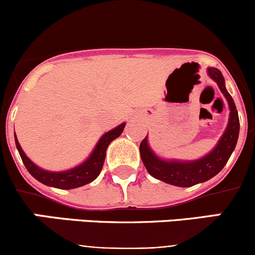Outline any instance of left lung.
Wrapping results in <instances>:
<instances>
[{
    "instance_id": "obj_1",
    "label": "left lung",
    "mask_w": 255,
    "mask_h": 255,
    "mask_svg": "<svg viewBox=\"0 0 255 255\" xmlns=\"http://www.w3.org/2000/svg\"><path fill=\"white\" fill-rule=\"evenodd\" d=\"M208 75L217 82L221 92L225 95L228 105H230V122H228V127L225 134L222 135L217 146L210 154L195 161L161 160L150 150L145 137L139 145L140 158H142V161L148 173L155 179L180 187L194 186V185L207 181L211 177L217 175L222 170L223 166L226 165L232 151L235 150L239 134V118L237 109H236L232 96L226 90L222 73L218 69L210 68L208 69Z\"/></svg>"
}]
</instances>
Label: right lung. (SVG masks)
Wrapping results in <instances>:
<instances>
[{
    "instance_id": "obj_1",
    "label": "right lung",
    "mask_w": 255,
    "mask_h": 255,
    "mask_svg": "<svg viewBox=\"0 0 255 255\" xmlns=\"http://www.w3.org/2000/svg\"><path fill=\"white\" fill-rule=\"evenodd\" d=\"M126 123H122L118 127H116L115 129L110 130L106 134L102 135L101 139L97 143L96 148L94 149L90 158L85 163H82L78 168H74L68 171H63V173H51V171H45L43 169L38 168L37 165H34L28 159L24 151L22 150V148H20L19 143L17 140L16 134H14V140H16L17 149L19 151V155L22 158L23 164L27 168V170L29 171L30 175L34 177V179H37L39 182H42V184L48 185V186L56 187V189L69 190L84 186V185L94 181L100 175V173L102 170V166H104L105 158H106L107 146H109V144L113 139L120 137L121 133L123 132Z\"/></svg>"
}]
</instances>
